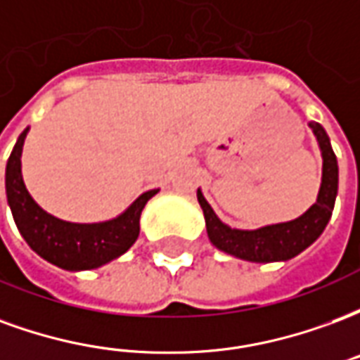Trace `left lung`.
Instances as JSON below:
<instances>
[{"label": "left lung", "mask_w": 360, "mask_h": 360, "mask_svg": "<svg viewBox=\"0 0 360 360\" xmlns=\"http://www.w3.org/2000/svg\"><path fill=\"white\" fill-rule=\"evenodd\" d=\"M309 127L316 136L318 146L322 152V183H320L316 202L297 219L249 231V229H233L224 224L198 188L196 196L204 212L206 231L216 249L249 262H279L297 257L322 235L332 218L333 204L338 196V160L324 127L314 121H310Z\"/></svg>", "instance_id": "left-lung-1"}]
</instances>
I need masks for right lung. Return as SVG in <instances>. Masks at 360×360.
<instances>
[{
  "mask_svg": "<svg viewBox=\"0 0 360 360\" xmlns=\"http://www.w3.org/2000/svg\"><path fill=\"white\" fill-rule=\"evenodd\" d=\"M25 129L17 139L5 169V191L15 224L28 247L50 264L69 271L94 270L121 257L133 247L141 231V214L158 188L142 193L121 216L100 224H71L42 210L25 187L20 154Z\"/></svg>",
  "mask_w": 360,
  "mask_h": 360,
  "instance_id": "add662e5",
  "label": "right lung"
}]
</instances>
